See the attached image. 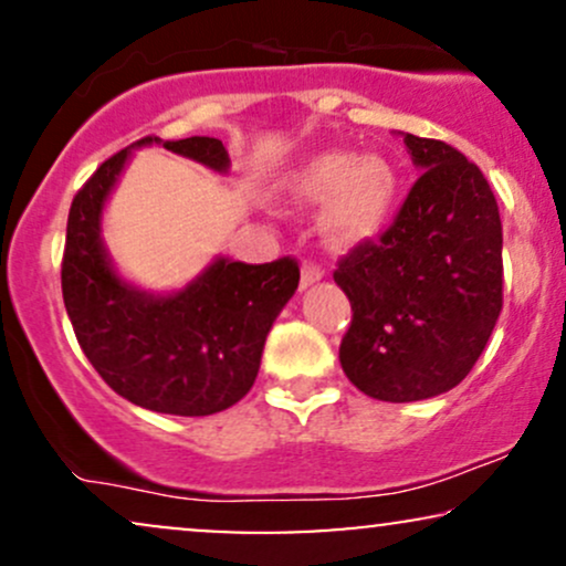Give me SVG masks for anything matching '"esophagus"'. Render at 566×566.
Returning <instances> with one entry per match:
<instances>
[{
    "label": "esophagus",
    "mask_w": 566,
    "mask_h": 566,
    "mask_svg": "<svg viewBox=\"0 0 566 566\" xmlns=\"http://www.w3.org/2000/svg\"><path fill=\"white\" fill-rule=\"evenodd\" d=\"M324 276V271L319 269L316 263H303L301 269V287H311V284H316L319 279Z\"/></svg>",
    "instance_id": "obj_1"
}]
</instances>
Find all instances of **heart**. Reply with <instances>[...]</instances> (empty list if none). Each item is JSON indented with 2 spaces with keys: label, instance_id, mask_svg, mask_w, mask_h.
Listing matches in <instances>:
<instances>
[{
  "label": "heart",
  "instance_id": "heart-1",
  "mask_svg": "<svg viewBox=\"0 0 566 566\" xmlns=\"http://www.w3.org/2000/svg\"><path fill=\"white\" fill-rule=\"evenodd\" d=\"M297 205H322V233L333 250H350L386 229L399 199V172L380 154L324 151L290 175Z\"/></svg>",
  "mask_w": 566,
  "mask_h": 566
}]
</instances>
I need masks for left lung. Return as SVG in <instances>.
Returning <instances> with one entry per match:
<instances>
[{
    "instance_id": "left-lung-1",
    "label": "left lung",
    "mask_w": 566,
    "mask_h": 566,
    "mask_svg": "<svg viewBox=\"0 0 566 566\" xmlns=\"http://www.w3.org/2000/svg\"><path fill=\"white\" fill-rule=\"evenodd\" d=\"M420 178L380 242L340 258L350 319L340 365L380 401H420L458 386L503 308V226L495 193L444 140L405 135Z\"/></svg>"
}]
</instances>
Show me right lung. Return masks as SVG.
Returning a JSON list of instances; mask_svg holds the SVG:
<instances>
[{"label": "right lung", "mask_w": 566, "mask_h": 566, "mask_svg": "<svg viewBox=\"0 0 566 566\" xmlns=\"http://www.w3.org/2000/svg\"><path fill=\"white\" fill-rule=\"evenodd\" d=\"M165 146L216 172L231 159L218 138L159 140L154 135L103 161L69 210L61 284L76 340L103 380L143 409L201 418L237 405L261 369L271 324L295 295V258L239 263L216 258L170 295L125 282L101 239L106 199L133 148Z\"/></svg>", "instance_id": "right-lung-1"}]
</instances>
